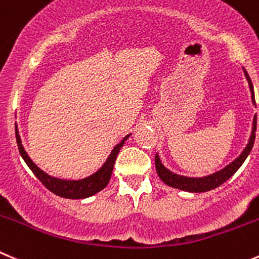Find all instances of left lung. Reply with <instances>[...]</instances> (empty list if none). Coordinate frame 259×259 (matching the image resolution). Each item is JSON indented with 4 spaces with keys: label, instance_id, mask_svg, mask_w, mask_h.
I'll return each instance as SVG.
<instances>
[{
    "label": "left lung",
    "instance_id": "1",
    "mask_svg": "<svg viewBox=\"0 0 259 259\" xmlns=\"http://www.w3.org/2000/svg\"><path fill=\"white\" fill-rule=\"evenodd\" d=\"M243 72H244L245 78H247L248 85H249L252 103L253 105H255L254 89H253L252 80H250L249 75H248V72L245 71L244 67H243ZM255 131H257V114H255L254 118H253L252 132H250V136H249V140H248L247 146L244 147L242 154L239 155L234 161H231L230 164L226 165L225 168L221 169V170L215 171V173L208 174V176H205V177H199V178L179 176V174L173 173L171 170H169L168 168H165L161 159H160L159 154H156V156H155V166H156L157 176L160 177V179H161L165 184H168L169 187L182 189V191H186V192H192V193H201V192H207V191H211V189L218 188L219 186L225 183L229 178H231V177L236 173V170L242 166L243 162L245 161V159L248 157L249 152L252 151L253 145H254Z\"/></svg>",
    "mask_w": 259,
    "mask_h": 259
}]
</instances>
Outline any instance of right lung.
<instances>
[{"label": "right lung", "instance_id": "add662e5", "mask_svg": "<svg viewBox=\"0 0 259 259\" xmlns=\"http://www.w3.org/2000/svg\"><path fill=\"white\" fill-rule=\"evenodd\" d=\"M15 134H16V142L17 147H19V151H20L21 157L24 159V161L26 162L30 170L35 174L36 178L52 192V193L57 194V196L63 197V198H70V199H81V198H88V197L94 196L95 193L100 192L102 189H104L107 187V184L109 183L110 177H112L113 168H114V162L117 159V155L119 152V150L122 149V146L124 145L125 140H128V137L131 136L132 134L127 135L122 139V141L118 145H115L114 149L112 150V152L109 154V156L107 157L104 164L98 169L95 173H93L91 176L86 177L82 179H61L57 177H52L49 174H47L46 171L41 170L38 165L30 159V156L28 155V152L25 151L23 146V142H21L20 135H19V130H17V124L15 125Z\"/></svg>", "mask_w": 259, "mask_h": 259}]
</instances>
